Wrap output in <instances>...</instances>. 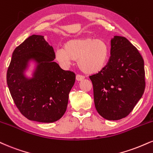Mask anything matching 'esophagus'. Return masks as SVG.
I'll return each mask as SVG.
<instances>
[{
  "label": "esophagus",
  "instance_id": "34e87169",
  "mask_svg": "<svg viewBox=\"0 0 153 153\" xmlns=\"http://www.w3.org/2000/svg\"><path fill=\"white\" fill-rule=\"evenodd\" d=\"M85 79V77L82 76L81 75H76V80H78V81H81V80H84Z\"/></svg>",
  "mask_w": 153,
  "mask_h": 153
}]
</instances>
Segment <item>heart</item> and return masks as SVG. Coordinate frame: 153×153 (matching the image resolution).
<instances>
[{
  "instance_id": "heart-1",
  "label": "heart",
  "mask_w": 153,
  "mask_h": 153,
  "mask_svg": "<svg viewBox=\"0 0 153 153\" xmlns=\"http://www.w3.org/2000/svg\"><path fill=\"white\" fill-rule=\"evenodd\" d=\"M56 58L64 66L73 60H78L79 68L86 74H96L103 70L110 57L108 43L93 37L73 38L68 40L64 48H58L55 53Z\"/></svg>"
}]
</instances>
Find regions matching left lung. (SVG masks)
Here are the masks:
<instances>
[{
    "label": "left lung",
    "mask_w": 153,
    "mask_h": 153,
    "mask_svg": "<svg viewBox=\"0 0 153 153\" xmlns=\"http://www.w3.org/2000/svg\"><path fill=\"white\" fill-rule=\"evenodd\" d=\"M110 57L105 68L90 76L97 113L108 120L126 117L145 91L144 60L125 37L111 39Z\"/></svg>",
    "instance_id": "obj_1"
}]
</instances>
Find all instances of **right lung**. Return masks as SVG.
I'll use <instances>...</instances> for the list:
<instances>
[{
  "label": "right lung",
  "mask_w": 153,
  "mask_h": 153,
  "mask_svg": "<svg viewBox=\"0 0 153 153\" xmlns=\"http://www.w3.org/2000/svg\"><path fill=\"white\" fill-rule=\"evenodd\" d=\"M55 58L53 47L38 35L28 37L13 53L7 84L16 105L30 120L56 122L67 109L75 74L62 70ZM31 61L36 68L32 77L27 78L25 73Z\"/></svg>",
  "instance_id": "1"
}]
</instances>
